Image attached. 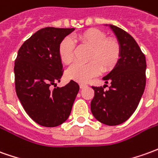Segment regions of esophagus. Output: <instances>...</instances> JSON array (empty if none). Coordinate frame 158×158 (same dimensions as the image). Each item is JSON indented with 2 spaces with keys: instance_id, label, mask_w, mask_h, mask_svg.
<instances>
[{
  "instance_id": "34e87169",
  "label": "esophagus",
  "mask_w": 158,
  "mask_h": 158,
  "mask_svg": "<svg viewBox=\"0 0 158 158\" xmlns=\"http://www.w3.org/2000/svg\"><path fill=\"white\" fill-rule=\"evenodd\" d=\"M86 86H87V85H85V84H80V85H79V87H80V89H84V88H85Z\"/></svg>"
}]
</instances>
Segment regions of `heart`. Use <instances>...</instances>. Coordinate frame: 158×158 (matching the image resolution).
I'll return each mask as SVG.
<instances>
[{
    "label": "heart",
    "instance_id": "b5f03b06",
    "mask_svg": "<svg viewBox=\"0 0 158 158\" xmlns=\"http://www.w3.org/2000/svg\"><path fill=\"white\" fill-rule=\"evenodd\" d=\"M79 44L90 48L86 64H73L67 71L68 79L79 83H86L101 71L112 70L121 56V46L113 38H107L105 33L98 29H89L73 37ZM74 43L70 37L60 42L58 53L64 64L71 63L73 59Z\"/></svg>",
    "mask_w": 158,
    "mask_h": 158
}]
</instances>
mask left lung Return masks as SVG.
Returning <instances> with one entry per match:
<instances>
[{"mask_svg": "<svg viewBox=\"0 0 158 158\" xmlns=\"http://www.w3.org/2000/svg\"><path fill=\"white\" fill-rule=\"evenodd\" d=\"M109 25L121 46L117 64L102 79L111 85L109 90L92 87L95 96L90 102L91 113L108 126L125 122L139 103L145 87V56L130 34L113 25Z\"/></svg>", "mask_w": 158, "mask_h": 158, "instance_id": "obj_1", "label": "left lung"}]
</instances>
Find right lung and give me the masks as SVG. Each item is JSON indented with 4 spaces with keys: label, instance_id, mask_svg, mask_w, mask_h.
Segmentation results:
<instances>
[{
    "label": "right lung",
    "instance_id": "right-lung-1",
    "mask_svg": "<svg viewBox=\"0 0 158 158\" xmlns=\"http://www.w3.org/2000/svg\"><path fill=\"white\" fill-rule=\"evenodd\" d=\"M74 30L43 28L18 51L14 63L16 93L27 114L43 127H54L67 121L79 90L73 80L63 87L51 88L63 74L59 45Z\"/></svg>",
    "mask_w": 158,
    "mask_h": 158
}]
</instances>
